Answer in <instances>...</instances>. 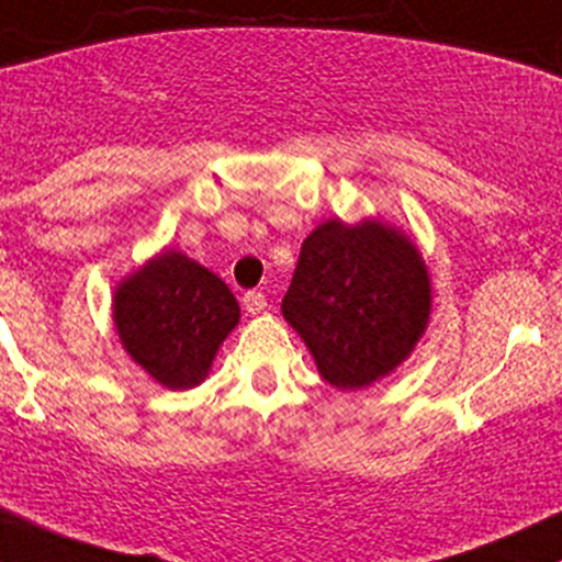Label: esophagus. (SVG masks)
Here are the masks:
<instances>
[{
    "instance_id": "1",
    "label": "esophagus",
    "mask_w": 562,
    "mask_h": 562,
    "mask_svg": "<svg viewBox=\"0 0 562 562\" xmlns=\"http://www.w3.org/2000/svg\"><path fill=\"white\" fill-rule=\"evenodd\" d=\"M243 304L250 314H261L263 310H267V295H263L261 291H248L245 293Z\"/></svg>"
}]
</instances>
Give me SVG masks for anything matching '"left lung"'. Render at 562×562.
<instances>
[{
	"label": "left lung",
	"mask_w": 562,
	"mask_h": 562,
	"mask_svg": "<svg viewBox=\"0 0 562 562\" xmlns=\"http://www.w3.org/2000/svg\"><path fill=\"white\" fill-rule=\"evenodd\" d=\"M429 274L416 245L366 218L319 224L301 245L282 314L338 390H362L411 355L429 323Z\"/></svg>",
	"instance_id": "obj_1"
}]
</instances>
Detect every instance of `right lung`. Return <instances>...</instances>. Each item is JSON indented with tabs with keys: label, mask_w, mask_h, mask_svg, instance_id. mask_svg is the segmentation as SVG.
Wrapping results in <instances>:
<instances>
[{
	"label": "right lung",
	"mask_w": 562,
	"mask_h": 562,
	"mask_svg": "<svg viewBox=\"0 0 562 562\" xmlns=\"http://www.w3.org/2000/svg\"><path fill=\"white\" fill-rule=\"evenodd\" d=\"M237 323L239 304L226 282L178 250L154 256L114 291L122 347L168 390L205 381Z\"/></svg>",
	"instance_id": "obj_1"
}]
</instances>
